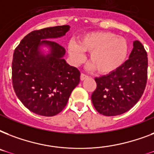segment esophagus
<instances>
[{"mask_svg": "<svg viewBox=\"0 0 154 154\" xmlns=\"http://www.w3.org/2000/svg\"><path fill=\"white\" fill-rule=\"evenodd\" d=\"M86 78H88V76H87V75L84 74V73H82V74H81V80H82V81H84V80H85Z\"/></svg>", "mask_w": 154, "mask_h": 154, "instance_id": "34e87169", "label": "esophagus"}]
</instances>
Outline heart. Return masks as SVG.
I'll list each match as a JSON object with an SVG mask.
<instances>
[{
  "instance_id": "heart-1",
  "label": "heart",
  "mask_w": 154,
  "mask_h": 154,
  "mask_svg": "<svg viewBox=\"0 0 154 154\" xmlns=\"http://www.w3.org/2000/svg\"><path fill=\"white\" fill-rule=\"evenodd\" d=\"M68 53L74 64L85 60V53L89 54L90 68L101 74H109L122 66L127 57L129 45L125 38L111 32H92L85 33L77 44L70 42Z\"/></svg>"
}]
</instances>
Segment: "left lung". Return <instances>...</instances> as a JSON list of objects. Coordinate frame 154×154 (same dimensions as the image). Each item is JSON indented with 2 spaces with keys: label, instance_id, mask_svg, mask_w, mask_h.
I'll return each mask as SVG.
<instances>
[{
  "label": "left lung",
  "instance_id": "obj_1",
  "mask_svg": "<svg viewBox=\"0 0 154 154\" xmlns=\"http://www.w3.org/2000/svg\"><path fill=\"white\" fill-rule=\"evenodd\" d=\"M129 59L116 71L96 77L97 89L92 94L94 108L105 116H117L129 111L141 98L147 82L148 57L141 42H134Z\"/></svg>",
  "mask_w": 154,
  "mask_h": 154
}]
</instances>
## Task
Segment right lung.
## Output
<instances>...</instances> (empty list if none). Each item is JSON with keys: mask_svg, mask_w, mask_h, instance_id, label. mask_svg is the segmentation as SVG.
Listing matches in <instances>:
<instances>
[{"mask_svg": "<svg viewBox=\"0 0 154 154\" xmlns=\"http://www.w3.org/2000/svg\"><path fill=\"white\" fill-rule=\"evenodd\" d=\"M69 25L45 28L26 35L16 48L13 86L22 104L36 114L57 115L80 82V71L64 59V47L52 40L65 36ZM49 49L48 53L42 50Z\"/></svg>", "mask_w": 154, "mask_h": 154, "instance_id": "right-lung-1", "label": "right lung"}]
</instances>
